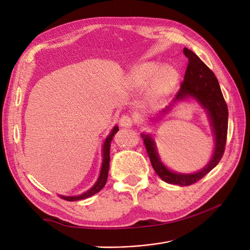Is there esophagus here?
Masks as SVG:
<instances>
[{
    "label": "esophagus",
    "mask_w": 250,
    "mask_h": 250,
    "mask_svg": "<svg viewBox=\"0 0 250 250\" xmlns=\"http://www.w3.org/2000/svg\"><path fill=\"white\" fill-rule=\"evenodd\" d=\"M120 125H121L123 127H125V128L132 127V125H133V120H132V117L128 116V115H123V116L121 117V120H120Z\"/></svg>",
    "instance_id": "1"
}]
</instances>
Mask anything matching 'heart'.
I'll list each match as a JSON object with an SVG mask.
<instances>
[{"label": "heart", "mask_w": 250, "mask_h": 250, "mask_svg": "<svg viewBox=\"0 0 250 250\" xmlns=\"http://www.w3.org/2000/svg\"><path fill=\"white\" fill-rule=\"evenodd\" d=\"M158 62H146L132 73V81L136 86H145L151 80L148 96L151 101H160L164 99L178 81L179 73L171 65H163L161 69Z\"/></svg>", "instance_id": "heart-1"}]
</instances>
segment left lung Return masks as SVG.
I'll return each instance as SVG.
<instances>
[{
    "label": "left lung",
    "instance_id": "left-lung-1",
    "mask_svg": "<svg viewBox=\"0 0 250 250\" xmlns=\"http://www.w3.org/2000/svg\"><path fill=\"white\" fill-rule=\"evenodd\" d=\"M183 54L188 59L183 82L172 103L160 111L167 113L173 105L188 98L198 102L206 110L215 138V148L211 160L201 170L193 173H179L169 169L161 161L156 142L151 134H141L155 172L165 182L179 187H188L207 175L220 162L225 150L228 129V107L223 97L215 74L209 70L193 51L185 47Z\"/></svg>",
    "mask_w": 250,
    "mask_h": 250
}]
</instances>
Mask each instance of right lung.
Listing matches in <instances>:
<instances>
[{
  "mask_svg": "<svg viewBox=\"0 0 250 250\" xmlns=\"http://www.w3.org/2000/svg\"><path fill=\"white\" fill-rule=\"evenodd\" d=\"M118 132V126L114 125L113 128L111 129L110 134L105 139L103 146H102V164H101V168H100V173L99 176L96 180V182L94 183V186L92 187L90 189H88L87 191L83 192L82 194L79 195H61L59 194L62 199L69 201V202H75V201H80V200H84L87 198H90V196L94 195L95 193L99 192L105 186L106 183L107 177H108V169H109V161H110V155H109V151H110V143L114 137V135Z\"/></svg>",
  "mask_w": 250,
  "mask_h": 250,
  "instance_id": "obj_1",
  "label": "right lung"
}]
</instances>
